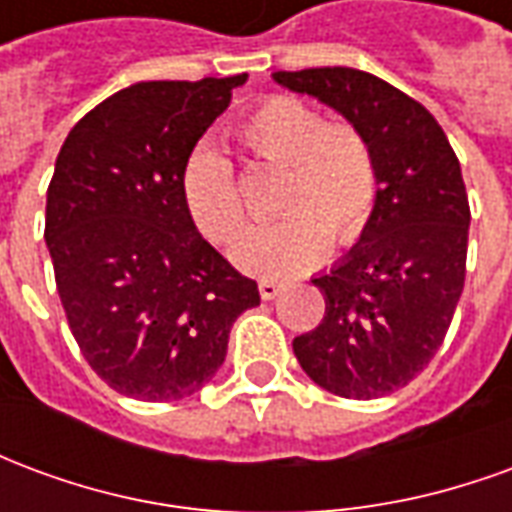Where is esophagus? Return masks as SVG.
Listing matches in <instances>:
<instances>
[{"mask_svg": "<svg viewBox=\"0 0 512 512\" xmlns=\"http://www.w3.org/2000/svg\"><path fill=\"white\" fill-rule=\"evenodd\" d=\"M257 290H260V296H263V299L266 301H271V299H277L279 293H282V285H279V282H274V279H260V282H257Z\"/></svg>", "mask_w": 512, "mask_h": 512, "instance_id": "34e87169", "label": "esophagus"}]
</instances>
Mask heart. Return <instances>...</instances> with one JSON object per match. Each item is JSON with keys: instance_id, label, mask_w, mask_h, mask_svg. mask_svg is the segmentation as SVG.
<instances>
[{"instance_id": "heart-1", "label": "heart", "mask_w": 512, "mask_h": 512, "mask_svg": "<svg viewBox=\"0 0 512 512\" xmlns=\"http://www.w3.org/2000/svg\"><path fill=\"white\" fill-rule=\"evenodd\" d=\"M235 134L252 156L282 167L279 219L249 227L233 246L235 266L257 277H293L318 266L334 244L362 238L376 213L378 164L351 123H323L318 109L290 95L257 104ZM180 200L213 244H230L244 224V200L230 158L197 147L180 172Z\"/></svg>"}]
</instances>
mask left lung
I'll use <instances>...</instances> for the list:
<instances>
[{
    "label": "left lung",
    "mask_w": 512,
    "mask_h": 512,
    "mask_svg": "<svg viewBox=\"0 0 512 512\" xmlns=\"http://www.w3.org/2000/svg\"><path fill=\"white\" fill-rule=\"evenodd\" d=\"M274 82L332 106L376 153V213L359 244L312 277L326 315L293 354L332 395L384 397L428 367L461 299L472 219L461 164L436 117L373 73L307 68Z\"/></svg>",
    "instance_id": "8db88e82"
}]
</instances>
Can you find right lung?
<instances>
[{
  "label": "right lung",
  "mask_w": 512,
  "mask_h": 512,
  "mask_svg": "<svg viewBox=\"0 0 512 512\" xmlns=\"http://www.w3.org/2000/svg\"><path fill=\"white\" fill-rule=\"evenodd\" d=\"M246 73L139 82L71 128L46 194V246L71 332L98 376L136 400H180L260 304L189 219L180 172Z\"/></svg>",
  "instance_id": "right-lung-1"
}]
</instances>
